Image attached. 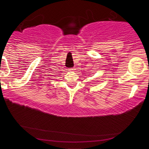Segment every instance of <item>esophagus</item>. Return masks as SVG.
Here are the masks:
<instances>
[{"label":"esophagus","mask_w":149,"mask_h":149,"mask_svg":"<svg viewBox=\"0 0 149 149\" xmlns=\"http://www.w3.org/2000/svg\"><path fill=\"white\" fill-rule=\"evenodd\" d=\"M68 70L70 72H74L75 70V69H74V68H70V69H68Z\"/></svg>","instance_id":"obj_1"}]
</instances>
